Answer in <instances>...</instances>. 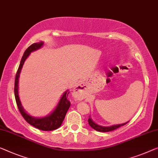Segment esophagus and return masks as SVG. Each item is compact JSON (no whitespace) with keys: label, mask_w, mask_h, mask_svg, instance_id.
I'll use <instances>...</instances> for the list:
<instances>
[{"label":"esophagus","mask_w":158,"mask_h":158,"mask_svg":"<svg viewBox=\"0 0 158 158\" xmlns=\"http://www.w3.org/2000/svg\"><path fill=\"white\" fill-rule=\"evenodd\" d=\"M74 96L76 97L77 99H81L83 96V93H84V87L81 84H79L78 86H77L76 88H74Z\"/></svg>","instance_id":"esophagus-1"}]
</instances>
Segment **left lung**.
<instances>
[{
    "label": "left lung",
    "mask_w": 158,
    "mask_h": 158,
    "mask_svg": "<svg viewBox=\"0 0 158 158\" xmlns=\"http://www.w3.org/2000/svg\"><path fill=\"white\" fill-rule=\"evenodd\" d=\"M88 121H89V126H90L91 128H94V130L99 131V132H109V131H114V130H116V129L118 128L119 127L124 126V125H126V123H128V122H126V123H121V124H117V125H113V126H101V125H98L96 123H95V122H94L92 120V118H91V116H89Z\"/></svg>",
    "instance_id": "left-lung-1"
}]
</instances>
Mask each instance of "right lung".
Returning <instances> with one entry per match:
<instances>
[{"label":"right lung","instance_id":"right-lung-1","mask_svg":"<svg viewBox=\"0 0 158 158\" xmlns=\"http://www.w3.org/2000/svg\"><path fill=\"white\" fill-rule=\"evenodd\" d=\"M44 44V42H39L36 43H33L31 44L26 50L25 51L22 59H21L20 65H19L17 74L15 76V88H14V92H15V98L16 103L19 110H20L21 115L24 118L25 121L28 123L32 125V126L38 128L41 131H54L55 129L60 128L62 125L63 121H64V117L66 116L68 109L70 107V102L67 99V96L69 94V90H67L64 93H63L62 96H61L60 101L55 107V109L52 111L48 116L44 117H34L25 111L24 108L23 107L22 103H21L20 97H19L18 94V82L19 77L22 70L23 66L27 58L30 56L32 52L36 51L37 49H40Z\"/></svg>","mask_w":158,"mask_h":158}]
</instances>
